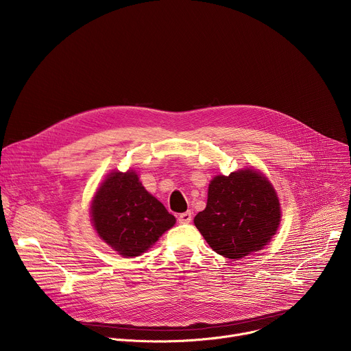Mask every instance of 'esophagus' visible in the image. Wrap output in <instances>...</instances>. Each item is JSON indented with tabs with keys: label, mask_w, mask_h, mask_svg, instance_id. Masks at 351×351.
<instances>
[{
	"label": "esophagus",
	"mask_w": 351,
	"mask_h": 351,
	"mask_svg": "<svg viewBox=\"0 0 351 351\" xmlns=\"http://www.w3.org/2000/svg\"><path fill=\"white\" fill-rule=\"evenodd\" d=\"M191 218H193L191 213H190V211H186V213H182V214L179 215L178 221H179L180 223H189V222H191Z\"/></svg>",
	"instance_id": "34e87169"
}]
</instances>
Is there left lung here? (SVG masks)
<instances>
[{"instance_id":"obj_1","label":"left lung","mask_w":351,"mask_h":351,"mask_svg":"<svg viewBox=\"0 0 351 351\" xmlns=\"http://www.w3.org/2000/svg\"><path fill=\"white\" fill-rule=\"evenodd\" d=\"M279 222L280 206L272 184L252 169L215 176L206 210L194 218L214 252L230 260L261 250Z\"/></svg>"}]
</instances>
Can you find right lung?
<instances>
[{
  "label": "right lung",
  "mask_w": 351,
  "mask_h": 351,
  "mask_svg": "<svg viewBox=\"0 0 351 351\" xmlns=\"http://www.w3.org/2000/svg\"><path fill=\"white\" fill-rule=\"evenodd\" d=\"M91 217L99 237L123 257L140 256L176 222L132 171L108 175L93 199Z\"/></svg>",
  "instance_id": "right-lung-1"
}]
</instances>
